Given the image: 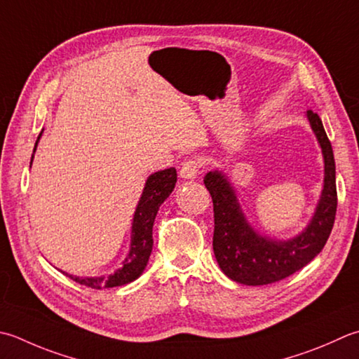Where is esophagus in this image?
<instances>
[{
    "label": "esophagus",
    "instance_id": "1",
    "mask_svg": "<svg viewBox=\"0 0 359 359\" xmlns=\"http://www.w3.org/2000/svg\"><path fill=\"white\" fill-rule=\"evenodd\" d=\"M201 171V161L199 160H185L180 166V177L189 180L196 179V175Z\"/></svg>",
    "mask_w": 359,
    "mask_h": 359
}]
</instances>
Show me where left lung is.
<instances>
[{
  "mask_svg": "<svg viewBox=\"0 0 359 359\" xmlns=\"http://www.w3.org/2000/svg\"><path fill=\"white\" fill-rule=\"evenodd\" d=\"M306 118L324 157V188L314 215L299 235L290 240L262 235L250 226L226 174L215 170L203 177L213 199L216 262L221 271L236 283L262 286L292 276L319 255L332 233L338 207L333 149L319 115L308 110Z\"/></svg>",
  "mask_w": 359,
  "mask_h": 359,
  "instance_id": "obj_1",
  "label": "left lung"
}]
</instances>
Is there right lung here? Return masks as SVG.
Segmentation results:
<instances>
[{
    "instance_id": "1",
    "label": "right lung",
    "mask_w": 359,
    "mask_h": 359,
    "mask_svg": "<svg viewBox=\"0 0 359 359\" xmlns=\"http://www.w3.org/2000/svg\"><path fill=\"white\" fill-rule=\"evenodd\" d=\"M43 130L40 132V135L35 142L34 152L37 149V144L40 142V137ZM34 154L31 157V165H32ZM175 182H177V172H175V168H168L163 171H157L151 174L147 177L142 198H140L135 213H133L132 219V230H130V248L128 255L123 259V266L118 268L114 273L110 276H100V277H77V276H67L74 280L76 283L95 287V290H102V287H114V286H123L128 285L133 280H137L142 276L147 262H149L151 252H152V227L154 221H156V216L161 203L170 198L172 189L175 187Z\"/></svg>"
}]
</instances>
